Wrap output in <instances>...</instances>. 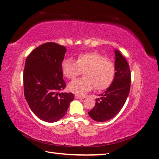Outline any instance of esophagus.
Here are the masks:
<instances>
[{
    "mask_svg": "<svg viewBox=\"0 0 159 159\" xmlns=\"http://www.w3.org/2000/svg\"><path fill=\"white\" fill-rule=\"evenodd\" d=\"M75 98H76V99H83V98H84V97L81 96V95H75Z\"/></svg>",
    "mask_w": 159,
    "mask_h": 159,
    "instance_id": "1",
    "label": "esophagus"
}]
</instances>
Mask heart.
I'll return each mask as SVG.
<instances>
[{"instance_id":"heart-1","label":"heart","mask_w":159,"mask_h":159,"mask_svg":"<svg viewBox=\"0 0 159 159\" xmlns=\"http://www.w3.org/2000/svg\"><path fill=\"white\" fill-rule=\"evenodd\" d=\"M62 73L66 78L75 79L84 71V77L72 81L68 88L73 93L84 95L95 86L96 90L108 88L114 78L115 66L107 58L96 52L80 55L76 61L66 59L61 64Z\"/></svg>"}]
</instances>
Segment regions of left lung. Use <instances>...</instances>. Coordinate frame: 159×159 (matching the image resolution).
<instances>
[{
    "instance_id": "8db88e82",
    "label": "left lung",
    "mask_w": 159,
    "mask_h": 159,
    "mask_svg": "<svg viewBox=\"0 0 159 159\" xmlns=\"http://www.w3.org/2000/svg\"><path fill=\"white\" fill-rule=\"evenodd\" d=\"M115 75L112 84L100 99H96L95 105L88 112L92 119L104 122L112 119L123 108L129 94L131 71L127 60L118 50L115 49Z\"/></svg>"
}]
</instances>
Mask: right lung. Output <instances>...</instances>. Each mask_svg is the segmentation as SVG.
Here are the masks:
<instances>
[{
    "mask_svg": "<svg viewBox=\"0 0 159 159\" xmlns=\"http://www.w3.org/2000/svg\"><path fill=\"white\" fill-rule=\"evenodd\" d=\"M66 49L55 43H46L29 54L24 70L25 98L40 120L54 123L64 117L74 99L64 89L61 64Z\"/></svg>",
    "mask_w": 159,
    "mask_h": 159,
    "instance_id": "right-lung-1",
    "label": "right lung"
}]
</instances>
